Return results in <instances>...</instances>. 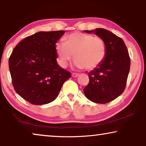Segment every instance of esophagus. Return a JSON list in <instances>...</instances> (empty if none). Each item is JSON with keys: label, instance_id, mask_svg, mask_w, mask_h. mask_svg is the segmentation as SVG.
Segmentation results:
<instances>
[{"label": "esophagus", "instance_id": "obj_1", "mask_svg": "<svg viewBox=\"0 0 146 146\" xmlns=\"http://www.w3.org/2000/svg\"><path fill=\"white\" fill-rule=\"evenodd\" d=\"M79 76V74L78 73H72V76L73 78H76Z\"/></svg>", "mask_w": 146, "mask_h": 146}]
</instances>
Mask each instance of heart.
I'll return each mask as SVG.
<instances>
[{"instance_id": "obj_1", "label": "heart", "mask_w": 146, "mask_h": 146, "mask_svg": "<svg viewBox=\"0 0 146 146\" xmlns=\"http://www.w3.org/2000/svg\"><path fill=\"white\" fill-rule=\"evenodd\" d=\"M65 40L55 46L59 63L63 68L68 66L74 55L76 67L91 70L102 62L106 54L105 42L98 36L76 32L68 35Z\"/></svg>"}]
</instances>
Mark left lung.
I'll return each mask as SVG.
<instances>
[{"instance_id":"8db88e82","label":"left lung","mask_w":146,"mask_h":146,"mask_svg":"<svg viewBox=\"0 0 146 146\" xmlns=\"http://www.w3.org/2000/svg\"><path fill=\"white\" fill-rule=\"evenodd\" d=\"M104 40L106 54L102 62L88 73L89 84L84 89L86 97L95 103L106 104L120 96L126 85L130 58L124 42L104 29L84 31Z\"/></svg>"}]
</instances>
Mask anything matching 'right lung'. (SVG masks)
Masks as SVG:
<instances>
[{"label":"right lung","instance_id":"add662e5","mask_svg":"<svg viewBox=\"0 0 146 146\" xmlns=\"http://www.w3.org/2000/svg\"><path fill=\"white\" fill-rule=\"evenodd\" d=\"M64 31H40L20 42L9 60L12 82L18 94L34 105L54 100L71 77L56 62L55 46Z\"/></svg>","mask_w":146,"mask_h":146}]
</instances>
